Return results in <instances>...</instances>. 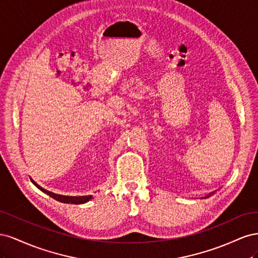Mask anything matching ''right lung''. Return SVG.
I'll list each match as a JSON object with an SVG mask.
<instances>
[{
	"mask_svg": "<svg viewBox=\"0 0 258 258\" xmlns=\"http://www.w3.org/2000/svg\"><path fill=\"white\" fill-rule=\"evenodd\" d=\"M91 199V196H84V197H63V198H57L58 201L63 202V204H73V205H83L88 202Z\"/></svg>",
	"mask_w": 258,
	"mask_h": 258,
	"instance_id": "1",
	"label": "right lung"
}]
</instances>
